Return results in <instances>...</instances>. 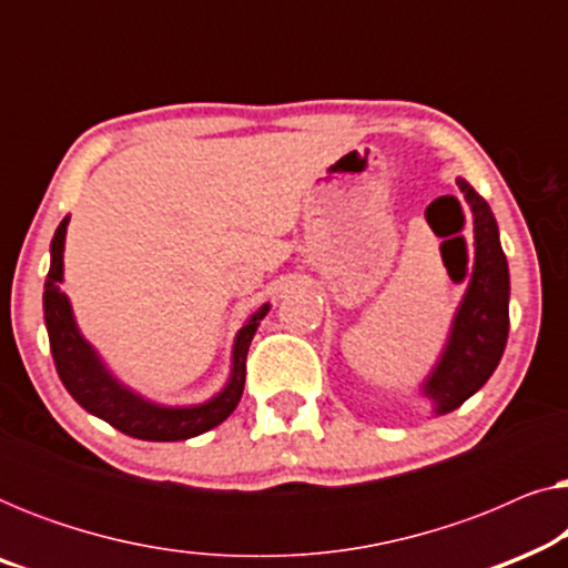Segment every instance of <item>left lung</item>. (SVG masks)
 <instances>
[{
  "mask_svg": "<svg viewBox=\"0 0 568 568\" xmlns=\"http://www.w3.org/2000/svg\"><path fill=\"white\" fill-rule=\"evenodd\" d=\"M457 185L473 212L476 266L442 359L422 385V393L434 403L439 416L460 408L486 385L509 336V266L499 243V227L484 196H478L463 178H457Z\"/></svg>",
  "mask_w": 568,
  "mask_h": 568,
  "instance_id": "obj_1",
  "label": "left lung"
}]
</instances>
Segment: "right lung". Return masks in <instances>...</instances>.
Here are the masks:
<instances>
[{
    "label": "right lung",
    "mask_w": 568,
    "mask_h": 568,
    "mask_svg": "<svg viewBox=\"0 0 568 568\" xmlns=\"http://www.w3.org/2000/svg\"><path fill=\"white\" fill-rule=\"evenodd\" d=\"M67 224L69 216L61 220L57 235L51 240V268L43 292V315L45 328H49L53 364H57V372L69 395L84 410H90L92 416L111 424L113 429L146 442L191 439L214 429L216 424H222L237 408L240 398H243L247 348H251L255 328H258V323L268 313V302L255 310L251 321L240 328L235 348H232V377L216 398L191 408L154 406V403L131 393L129 387H123L105 369V364L100 362L95 348L82 338L80 328H77L72 305H69L67 294L59 290V282L64 278Z\"/></svg>",
    "instance_id": "1"
}]
</instances>
